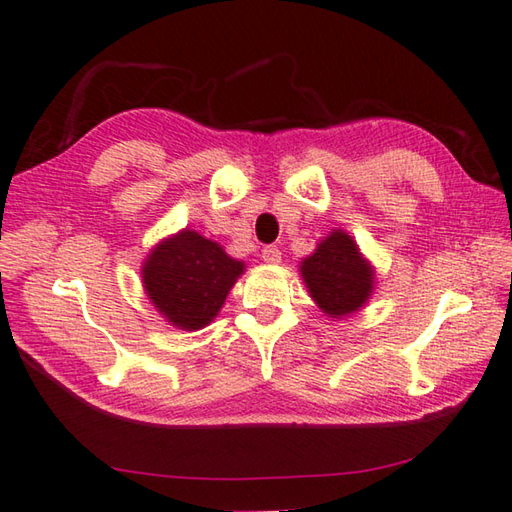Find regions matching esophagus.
Masks as SVG:
<instances>
[{"label":"esophagus","mask_w":512,"mask_h":512,"mask_svg":"<svg viewBox=\"0 0 512 512\" xmlns=\"http://www.w3.org/2000/svg\"><path fill=\"white\" fill-rule=\"evenodd\" d=\"M262 257H264V262H268V264H279V262H282V250H279L277 246H264Z\"/></svg>","instance_id":"1"}]
</instances>
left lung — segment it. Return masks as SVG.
<instances>
[{"label": "left lung", "instance_id": "left-lung-1", "mask_svg": "<svg viewBox=\"0 0 512 512\" xmlns=\"http://www.w3.org/2000/svg\"><path fill=\"white\" fill-rule=\"evenodd\" d=\"M302 277L310 297L330 317L355 313L373 293V268L344 230L330 233L304 259Z\"/></svg>", "mask_w": 512, "mask_h": 512}]
</instances>
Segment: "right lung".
<instances>
[{"label": "right lung", "instance_id": "add662e5", "mask_svg": "<svg viewBox=\"0 0 512 512\" xmlns=\"http://www.w3.org/2000/svg\"><path fill=\"white\" fill-rule=\"evenodd\" d=\"M244 264L195 230H182L153 248L144 264L148 299L170 324L199 330L213 322Z\"/></svg>", "mask_w": 512, "mask_h": 512}]
</instances>
